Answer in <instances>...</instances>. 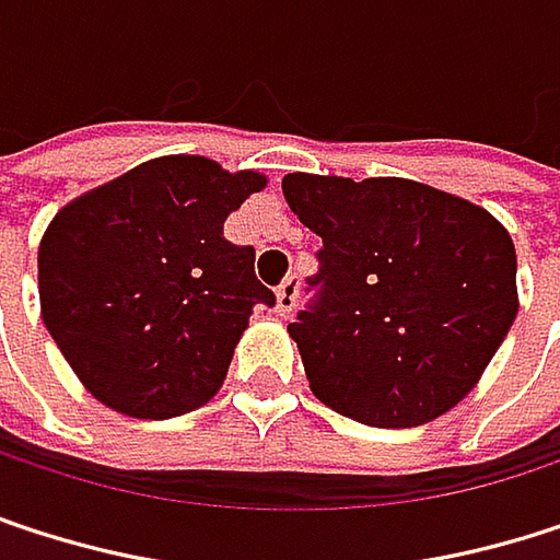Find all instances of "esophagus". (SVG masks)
<instances>
[{
	"label": "esophagus",
	"mask_w": 560,
	"mask_h": 560,
	"mask_svg": "<svg viewBox=\"0 0 560 560\" xmlns=\"http://www.w3.org/2000/svg\"><path fill=\"white\" fill-rule=\"evenodd\" d=\"M296 290H300V277L290 273L280 287H277V313L280 316H290L293 306H296Z\"/></svg>",
	"instance_id": "obj_1"
}]
</instances>
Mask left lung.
<instances>
[{
	"mask_svg": "<svg viewBox=\"0 0 560 560\" xmlns=\"http://www.w3.org/2000/svg\"><path fill=\"white\" fill-rule=\"evenodd\" d=\"M283 195L323 237L313 300L290 323L313 395L369 427L456 408L518 313L509 231L411 178L290 172Z\"/></svg>",
	"mask_w": 560,
	"mask_h": 560,
	"instance_id": "obj_1",
	"label": "left lung"
}]
</instances>
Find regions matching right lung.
<instances>
[{
	"label": "right lung",
	"mask_w": 560,
	"mask_h": 560,
	"mask_svg": "<svg viewBox=\"0 0 560 560\" xmlns=\"http://www.w3.org/2000/svg\"><path fill=\"white\" fill-rule=\"evenodd\" d=\"M260 172L162 155L74 198L38 247L42 316L84 388L107 408L165 420L208 405L257 303L254 247L224 221Z\"/></svg>",
	"instance_id": "1"
}]
</instances>
